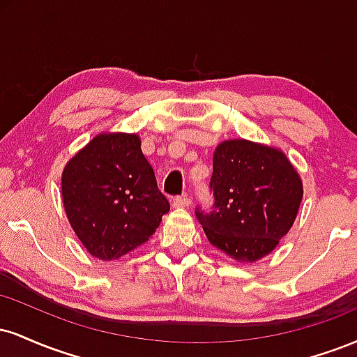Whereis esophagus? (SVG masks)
<instances>
[{
    "instance_id": "34e87169",
    "label": "esophagus",
    "mask_w": 357,
    "mask_h": 357,
    "mask_svg": "<svg viewBox=\"0 0 357 357\" xmlns=\"http://www.w3.org/2000/svg\"><path fill=\"white\" fill-rule=\"evenodd\" d=\"M191 204V198L188 195H181V196H176L173 199V208H186Z\"/></svg>"
}]
</instances>
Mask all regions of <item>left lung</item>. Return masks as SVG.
Returning <instances> with one entry per match:
<instances>
[{
    "mask_svg": "<svg viewBox=\"0 0 357 357\" xmlns=\"http://www.w3.org/2000/svg\"><path fill=\"white\" fill-rule=\"evenodd\" d=\"M213 204H198L196 218L208 240L235 260L255 261L287 235L302 202V181L273 147L235 139L213 158Z\"/></svg>",
    "mask_w": 357,
    "mask_h": 357,
    "instance_id": "left-lung-1",
    "label": "left lung"
}]
</instances>
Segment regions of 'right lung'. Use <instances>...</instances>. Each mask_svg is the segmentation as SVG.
Listing matches in <instances>:
<instances>
[{
	"label": "right lung",
	"mask_w": 357,
	"mask_h": 357,
	"mask_svg": "<svg viewBox=\"0 0 357 357\" xmlns=\"http://www.w3.org/2000/svg\"><path fill=\"white\" fill-rule=\"evenodd\" d=\"M65 211L90 255L114 260L146 243L169 211L136 134H102L61 176Z\"/></svg>",
	"instance_id": "add662e5"
}]
</instances>
